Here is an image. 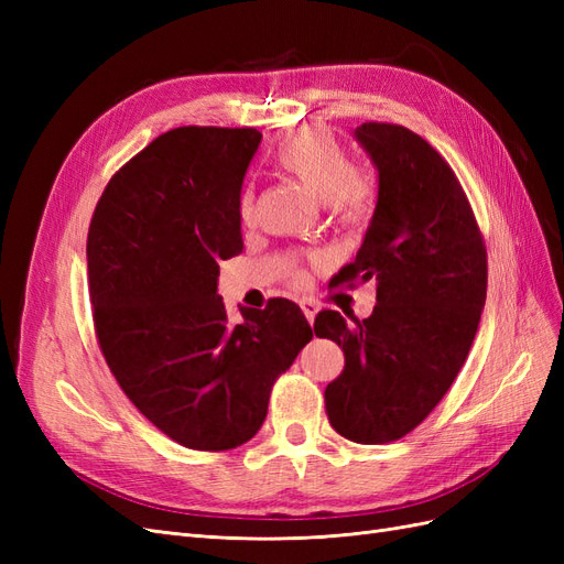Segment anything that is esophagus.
I'll return each instance as SVG.
<instances>
[{"label":"esophagus","instance_id":"34e87169","mask_svg":"<svg viewBox=\"0 0 564 564\" xmlns=\"http://www.w3.org/2000/svg\"><path fill=\"white\" fill-rule=\"evenodd\" d=\"M301 311H303L305 319H308V322L313 324V322H315V315H317V311H319V305H317L315 301H301Z\"/></svg>","mask_w":564,"mask_h":564}]
</instances>
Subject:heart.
<instances>
[{
  "instance_id": "obj_1",
  "label": "heart",
  "mask_w": 564,
  "mask_h": 564,
  "mask_svg": "<svg viewBox=\"0 0 564 564\" xmlns=\"http://www.w3.org/2000/svg\"><path fill=\"white\" fill-rule=\"evenodd\" d=\"M275 164L284 174L294 176L308 191L332 204V209L346 220H355L367 207L371 185L365 174L352 169L348 150L324 129H299L278 145ZM240 218L251 224L253 193L245 187L240 195ZM301 280V275H296Z\"/></svg>"
}]
</instances>
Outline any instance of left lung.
Returning a JSON list of instances; mask_svg holds the SVG:
<instances>
[{"mask_svg":"<svg viewBox=\"0 0 564 564\" xmlns=\"http://www.w3.org/2000/svg\"><path fill=\"white\" fill-rule=\"evenodd\" d=\"M379 172L377 209L338 282H377L367 319L322 311L315 334L346 355L324 390L332 429L360 445L404 437L464 367L487 299V249L449 164L419 133L355 129Z\"/></svg>","mask_w":564,"mask_h":564,"instance_id":"1","label":"left lung"}]
</instances>
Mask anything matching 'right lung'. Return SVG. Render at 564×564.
<instances>
[{
  "mask_svg": "<svg viewBox=\"0 0 564 564\" xmlns=\"http://www.w3.org/2000/svg\"><path fill=\"white\" fill-rule=\"evenodd\" d=\"M263 135L178 127L110 178L89 226L98 346L133 406L178 445L235 449L265 421L270 388L313 338L294 301L230 324L218 261L242 251L240 195Z\"/></svg>",
  "mask_w": 564,
  "mask_h": 564,
  "instance_id": "right-lung-1",
  "label": "right lung"
}]
</instances>
